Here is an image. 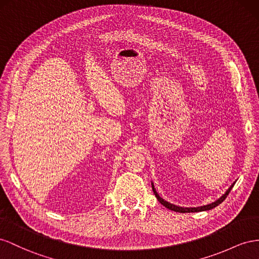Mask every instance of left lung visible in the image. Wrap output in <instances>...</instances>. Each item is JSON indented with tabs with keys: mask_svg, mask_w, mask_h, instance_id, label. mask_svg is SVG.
Wrapping results in <instances>:
<instances>
[{
	"mask_svg": "<svg viewBox=\"0 0 259 259\" xmlns=\"http://www.w3.org/2000/svg\"><path fill=\"white\" fill-rule=\"evenodd\" d=\"M234 184H235V182H233V183L231 184L230 188H229V189L226 191V193H225L223 196H221V197H219V198L217 199V201L212 202V203H210V204H208V205L199 206V207H181V206L174 205V204H171V203H169V202L165 201L164 198H161V197L159 196V194L157 193L156 190H155V188H154V184H153V183H152V189H153V192H154L155 196H156V198L158 199V202H159L161 205H164L166 208L170 209V210H174V211H177V212H197V211H204V210H209V209H212V208H215L216 206H218L219 204L223 203V202L225 201V199H226V197L228 196V194L230 193V191H231V189L233 188Z\"/></svg>",
	"mask_w": 259,
	"mask_h": 259,
	"instance_id": "left-lung-1",
	"label": "left lung"
}]
</instances>
